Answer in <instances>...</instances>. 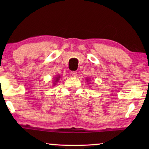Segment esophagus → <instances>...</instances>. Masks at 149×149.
Segmentation results:
<instances>
[{
	"instance_id": "34e87169",
	"label": "esophagus",
	"mask_w": 149,
	"mask_h": 149,
	"mask_svg": "<svg viewBox=\"0 0 149 149\" xmlns=\"http://www.w3.org/2000/svg\"><path fill=\"white\" fill-rule=\"evenodd\" d=\"M71 74H72L73 77H77V71H72V72H71Z\"/></svg>"
}]
</instances>
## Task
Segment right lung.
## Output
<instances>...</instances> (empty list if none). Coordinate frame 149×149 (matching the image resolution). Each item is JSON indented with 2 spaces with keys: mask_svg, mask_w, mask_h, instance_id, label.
<instances>
[{
  "mask_svg": "<svg viewBox=\"0 0 149 149\" xmlns=\"http://www.w3.org/2000/svg\"><path fill=\"white\" fill-rule=\"evenodd\" d=\"M60 76H57V77H56V79H56V81H54L55 82H57V81H58L59 79H60ZM54 84H56V83H54Z\"/></svg>",
  "mask_w": 149,
  "mask_h": 149,
  "instance_id": "add662e5",
  "label": "right lung"
}]
</instances>
